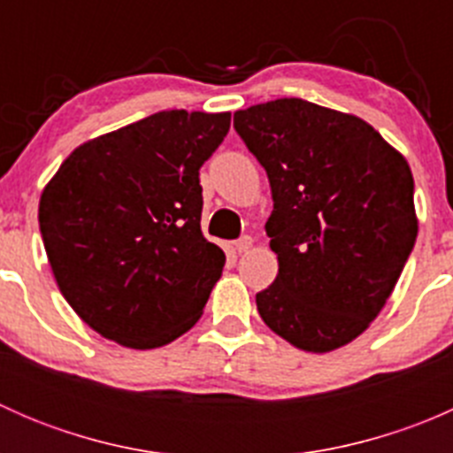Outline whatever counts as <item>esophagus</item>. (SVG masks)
<instances>
[{
	"label": "esophagus",
	"mask_w": 453,
	"mask_h": 453,
	"mask_svg": "<svg viewBox=\"0 0 453 453\" xmlns=\"http://www.w3.org/2000/svg\"><path fill=\"white\" fill-rule=\"evenodd\" d=\"M252 243H254L252 236H241V239L234 243V252L236 254H245L250 248H252Z\"/></svg>",
	"instance_id": "obj_1"
}]
</instances>
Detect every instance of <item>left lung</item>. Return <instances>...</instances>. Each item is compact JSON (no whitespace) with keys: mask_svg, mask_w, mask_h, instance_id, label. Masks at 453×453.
I'll list each match as a JSON object with an SVG mask.
<instances>
[{"mask_svg":"<svg viewBox=\"0 0 453 453\" xmlns=\"http://www.w3.org/2000/svg\"><path fill=\"white\" fill-rule=\"evenodd\" d=\"M272 186L269 248L278 276L256 294L263 322L309 353L370 326L418 232L408 162L368 122L303 98L234 113Z\"/></svg>","mask_w":453,"mask_h":453,"instance_id":"obj_1","label":"left lung"}]
</instances>
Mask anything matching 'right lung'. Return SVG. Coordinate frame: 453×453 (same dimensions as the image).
<instances>
[{
    "mask_svg": "<svg viewBox=\"0 0 453 453\" xmlns=\"http://www.w3.org/2000/svg\"><path fill=\"white\" fill-rule=\"evenodd\" d=\"M230 113L173 109L70 153L39 201L45 254L85 324L129 349L197 324L226 254L201 234L199 168Z\"/></svg>",
    "mask_w": 453,
    "mask_h": 453,
    "instance_id": "obj_1",
    "label": "right lung"
}]
</instances>
